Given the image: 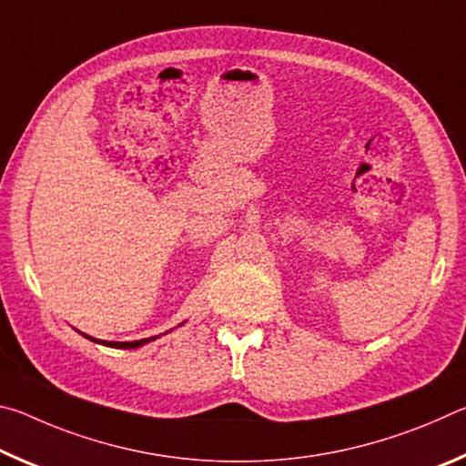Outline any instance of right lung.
<instances>
[{
  "instance_id": "add662e5",
  "label": "right lung",
  "mask_w": 466,
  "mask_h": 466,
  "mask_svg": "<svg viewBox=\"0 0 466 466\" xmlns=\"http://www.w3.org/2000/svg\"><path fill=\"white\" fill-rule=\"evenodd\" d=\"M84 337H88V335H84ZM88 339L94 343H102L106 347H116V350H136V347H141V345H146L149 341H154V339H157V335L147 337V339H139V341H100V339H94V337H88Z\"/></svg>"
}]
</instances>
